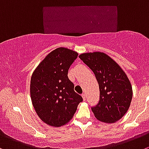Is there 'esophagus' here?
I'll use <instances>...</instances> for the list:
<instances>
[{"mask_svg": "<svg viewBox=\"0 0 149 149\" xmlns=\"http://www.w3.org/2000/svg\"><path fill=\"white\" fill-rule=\"evenodd\" d=\"M82 97H83V100H84V101H86V93H83V94H82Z\"/></svg>", "mask_w": 149, "mask_h": 149, "instance_id": "1", "label": "esophagus"}]
</instances>
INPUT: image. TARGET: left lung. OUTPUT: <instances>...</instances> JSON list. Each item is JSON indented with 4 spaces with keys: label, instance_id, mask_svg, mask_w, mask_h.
Returning <instances> with one entry per match:
<instances>
[{
    "label": "left lung",
    "instance_id": "left-lung-1",
    "mask_svg": "<svg viewBox=\"0 0 149 149\" xmlns=\"http://www.w3.org/2000/svg\"><path fill=\"white\" fill-rule=\"evenodd\" d=\"M94 73L100 87V100L91 107L95 117L114 123L124 116L132 98L131 83L116 61L103 52L83 53L79 56Z\"/></svg>",
    "mask_w": 149,
    "mask_h": 149
}]
</instances>
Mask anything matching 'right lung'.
Instances as JSON below:
<instances>
[{"mask_svg":"<svg viewBox=\"0 0 149 149\" xmlns=\"http://www.w3.org/2000/svg\"><path fill=\"white\" fill-rule=\"evenodd\" d=\"M77 52L64 47L52 51L39 63L31 80V97L39 118L52 127L69 122L83 97L74 91L68 71Z\"/></svg>","mask_w":149,"mask_h":149,"instance_id":"obj_1","label":"right lung"}]
</instances>
